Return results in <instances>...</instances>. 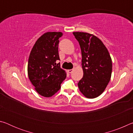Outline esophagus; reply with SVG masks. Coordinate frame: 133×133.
<instances>
[{"mask_svg":"<svg viewBox=\"0 0 133 133\" xmlns=\"http://www.w3.org/2000/svg\"><path fill=\"white\" fill-rule=\"evenodd\" d=\"M73 71V69H70V70H68V72L69 73H71L72 71Z\"/></svg>","mask_w":133,"mask_h":133,"instance_id":"1","label":"esophagus"}]
</instances>
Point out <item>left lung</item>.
<instances>
[{
	"mask_svg": "<svg viewBox=\"0 0 133 133\" xmlns=\"http://www.w3.org/2000/svg\"><path fill=\"white\" fill-rule=\"evenodd\" d=\"M82 51L83 77L78 83L85 97L96 98L103 93L111 76V58L102 40L93 35L73 32Z\"/></svg>",
	"mask_w": 133,
	"mask_h": 133,
	"instance_id": "1",
	"label": "left lung"
}]
</instances>
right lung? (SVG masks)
I'll list each match as a JSON object with an SVG mask.
<instances>
[{
  "label": "right lung",
  "mask_w": 133,
  "mask_h": 133,
  "mask_svg": "<svg viewBox=\"0 0 133 133\" xmlns=\"http://www.w3.org/2000/svg\"><path fill=\"white\" fill-rule=\"evenodd\" d=\"M62 32H47L36 42L29 57L28 73L35 90L40 95L50 97L61 88L66 73L60 68L58 46Z\"/></svg>",
  "instance_id": "obj_1"
}]
</instances>
